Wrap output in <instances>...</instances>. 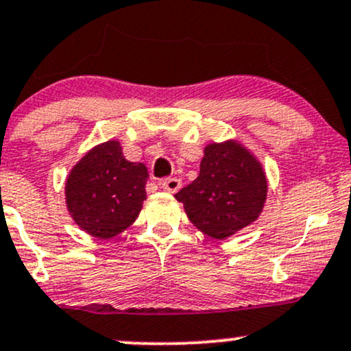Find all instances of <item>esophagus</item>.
Returning a JSON list of instances; mask_svg holds the SVG:
<instances>
[{
    "label": "esophagus",
    "mask_w": 351,
    "mask_h": 351,
    "mask_svg": "<svg viewBox=\"0 0 351 351\" xmlns=\"http://www.w3.org/2000/svg\"><path fill=\"white\" fill-rule=\"evenodd\" d=\"M161 186H163L166 191H171V193H175V191H178L180 188H182V180L180 178H165L163 182H161Z\"/></svg>",
    "instance_id": "34e87169"
}]
</instances>
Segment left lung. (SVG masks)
<instances>
[{
	"label": "left lung",
	"instance_id": "8db88e82",
	"mask_svg": "<svg viewBox=\"0 0 351 351\" xmlns=\"http://www.w3.org/2000/svg\"><path fill=\"white\" fill-rule=\"evenodd\" d=\"M265 195L261 163L241 145L228 141L205 147L200 175L175 198L195 227L213 239H227L259 217Z\"/></svg>",
	"mask_w": 351,
	"mask_h": 351
}]
</instances>
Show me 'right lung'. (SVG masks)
<instances>
[{"instance_id": "1", "label": "right lung", "mask_w": 351, "mask_h": 351, "mask_svg": "<svg viewBox=\"0 0 351 351\" xmlns=\"http://www.w3.org/2000/svg\"><path fill=\"white\" fill-rule=\"evenodd\" d=\"M146 166L128 161L117 141L95 146L67 178L70 215L87 234L114 237L138 219L146 200Z\"/></svg>"}]
</instances>
